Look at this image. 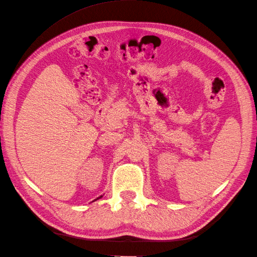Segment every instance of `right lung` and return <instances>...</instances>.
<instances>
[{"instance_id": "right-lung-1", "label": "right lung", "mask_w": 257, "mask_h": 257, "mask_svg": "<svg viewBox=\"0 0 257 257\" xmlns=\"http://www.w3.org/2000/svg\"><path fill=\"white\" fill-rule=\"evenodd\" d=\"M102 197H103V196H99V197H97V198H96V199H94V200H97V199H99V198H102ZM94 200H93V201H94Z\"/></svg>"}]
</instances>
